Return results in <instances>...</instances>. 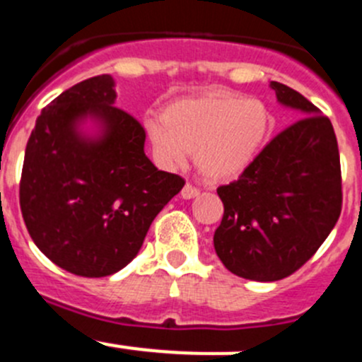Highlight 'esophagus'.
Listing matches in <instances>:
<instances>
[{
    "label": "esophagus",
    "instance_id": "esophagus-1",
    "mask_svg": "<svg viewBox=\"0 0 362 362\" xmlns=\"http://www.w3.org/2000/svg\"><path fill=\"white\" fill-rule=\"evenodd\" d=\"M180 194H182V198H184V199H191V198H194V196L199 194V189L194 187L192 184H185Z\"/></svg>",
    "mask_w": 362,
    "mask_h": 362
}]
</instances>
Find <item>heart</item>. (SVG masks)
Here are the masks:
<instances>
[{
	"mask_svg": "<svg viewBox=\"0 0 362 362\" xmlns=\"http://www.w3.org/2000/svg\"><path fill=\"white\" fill-rule=\"evenodd\" d=\"M146 134L160 163L182 166L189 153L210 182L240 177L262 152L274 129V115L262 100L228 90L182 99L163 118H146Z\"/></svg>",
	"mask_w": 362,
	"mask_h": 362,
	"instance_id": "1",
	"label": "heart"
}]
</instances>
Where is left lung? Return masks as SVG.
<instances>
[{
    "instance_id": "8db88e82",
    "label": "left lung",
    "mask_w": 362,
    "mask_h": 362,
    "mask_svg": "<svg viewBox=\"0 0 362 362\" xmlns=\"http://www.w3.org/2000/svg\"><path fill=\"white\" fill-rule=\"evenodd\" d=\"M303 118L267 143L238 180L217 187L224 205L217 256L251 281H279L324 244L341 214V166L331 120L293 88L272 81Z\"/></svg>"
}]
</instances>
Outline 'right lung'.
I'll use <instances>...</instances> for the list:
<instances>
[{
  "label": "right lung",
  "mask_w": 362,
  "mask_h": 362,
  "mask_svg": "<svg viewBox=\"0 0 362 362\" xmlns=\"http://www.w3.org/2000/svg\"><path fill=\"white\" fill-rule=\"evenodd\" d=\"M115 99L110 74L74 84L42 110L24 153L19 203L30 237L52 263L83 278L124 269L185 184L153 166L145 129ZM84 116L103 124V136L76 131Z\"/></svg>",
  "instance_id": "right-lung-1"
}]
</instances>
